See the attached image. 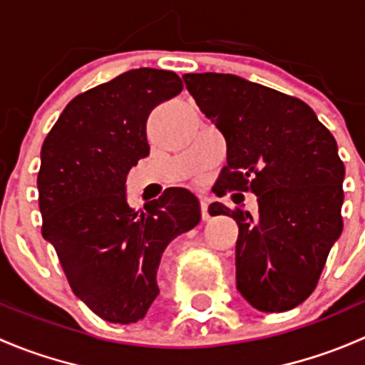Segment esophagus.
Segmentation results:
<instances>
[{"mask_svg":"<svg viewBox=\"0 0 365 365\" xmlns=\"http://www.w3.org/2000/svg\"><path fill=\"white\" fill-rule=\"evenodd\" d=\"M201 219L208 220L210 213H208V205H206V200H201Z\"/></svg>","mask_w":365,"mask_h":365,"instance_id":"34e87169","label":"esophagus"}]
</instances>
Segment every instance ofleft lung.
<instances>
[{"instance_id":"8db88e82","label":"left lung","mask_w":365,"mask_h":365,"mask_svg":"<svg viewBox=\"0 0 365 365\" xmlns=\"http://www.w3.org/2000/svg\"><path fill=\"white\" fill-rule=\"evenodd\" d=\"M189 93L226 139L227 164L217 180L251 190L257 215L237 220V289L263 312H284L314 292L341 237L344 164L337 143L305 102L233 73H185Z\"/></svg>"}]
</instances>
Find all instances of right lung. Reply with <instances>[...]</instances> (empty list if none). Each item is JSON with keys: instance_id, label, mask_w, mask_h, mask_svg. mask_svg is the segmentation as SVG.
<instances>
[{"instance_id": "obj_1", "label": "right lung", "mask_w": 365, "mask_h": 365, "mask_svg": "<svg viewBox=\"0 0 365 365\" xmlns=\"http://www.w3.org/2000/svg\"><path fill=\"white\" fill-rule=\"evenodd\" d=\"M182 88L169 70H128L72 98L42 145V237L76 297L106 322L145 318L159 295L162 252L201 220L200 201L182 187L141 212L127 203L128 171L150 153L146 120Z\"/></svg>"}]
</instances>
